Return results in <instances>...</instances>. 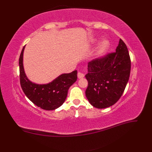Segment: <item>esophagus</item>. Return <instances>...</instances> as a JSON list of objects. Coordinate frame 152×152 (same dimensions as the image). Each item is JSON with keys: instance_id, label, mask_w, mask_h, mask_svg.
Returning <instances> with one entry per match:
<instances>
[{"instance_id": "1", "label": "esophagus", "mask_w": 152, "mask_h": 152, "mask_svg": "<svg viewBox=\"0 0 152 152\" xmlns=\"http://www.w3.org/2000/svg\"><path fill=\"white\" fill-rule=\"evenodd\" d=\"M77 76H78V78H79V79H82V78H83L84 77V74L83 73L78 72Z\"/></svg>"}]
</instances>
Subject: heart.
Returning a JSON list of instances; mask_svg holds the SVG:
<instances>
[{"label":"heart","mask_w":152,"mask_h":152,"mask_svg":"<svg viewBox=\"0 0 152 152\" xmlns=\"http://www.w3.org/2000/svg\"><path fill=\"white\" fill-rule=\"evenodd\" d=\"M95 41V40H94ZM109 47V42L107 40H103L100 43L97 50V54L98 55H102Z\"/></svg>","instance_id":"heart-1"}]
</instances>
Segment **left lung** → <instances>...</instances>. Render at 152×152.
I'll list each match as a JSON object with an SVG mask.
<instances>
[{
	"mask_svg": "<svg viewBox=\"0 0 152 152\" xmlns=\"http://www.w3.org/2000/svg\"><path fill=\"white\" fill-rule=\"evenodd\" d=\"M86 91L89 103L97 108H105L121 98L129 79L131 59L126 44L121 39L116 51L88 63Z\"/></svg>",
	"mask_w": 152,
	"mask_h": 152,
	"instance_id": "obj_1",
	"label": "left lung"
}]
</instances>
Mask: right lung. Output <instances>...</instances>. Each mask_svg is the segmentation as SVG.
Returning a JSON list of instances; mask_svg holds the SVG:
<instances>
[{
  "label": "right lung",
  "mask_w": 152,
  "mask_h": 152,
  "mask_svg": "<svg viewBox=\"0 0 152 152\" xmlns=\"http://www.w3.org/2000/svg\"><path fill=\"white\" fill-rule=\"evenodd\" d=\"M23 48L19 59L20 79L21 87L25 94L37 107L45 110H53L65 102L70 87L77 79V71L64 73L47 84H37L30 81L25 75L23 56Z\"/></svg>",
  "instance_id": "right-lung-1"
}]
</instances>
